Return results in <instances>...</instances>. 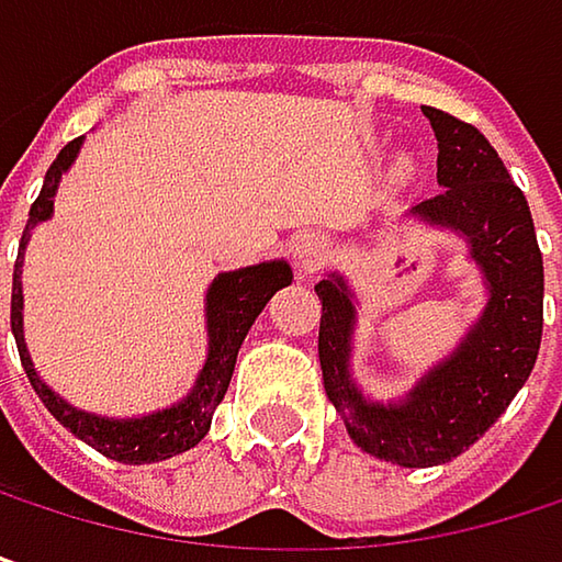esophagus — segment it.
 <instances>
[{
	"label": "esophagus",
	"mask_w": 562,
	"mask_h": 562,
	"mask_svg": "<svg viewBox=\"0 0 562 562\" xmlns=\"http://www.w3.org/2000/svg\"><path fill=\"white\" fill-rule=\"evenodd\" d=\"M325 257H328L325 237H318V234H302V237L295 240V263H299L302 273H315V270L325 263Z\"/></svg>",
	"instance_id": "esophagus-1"
}]
</instances>
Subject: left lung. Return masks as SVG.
Returning <instances> with one entry per match:
<instances>
[{
    "instance_id": "8db88e82",
    "label": "left lung",
    "mask_w": 562,
    "mask_h": 562,
    "mask_svg": "<svg viewBox=\"0 0 562 562\" xmlns=\"http://www.w3.org/2000/svg\"><path fill=\"white\" fill-rule=\"evenodd\" d=\"M423 116L436 133L442 191L409 214L465 237L488 289L485 312L403 400L374 403L351 378L355 292L338 273L315 285L325 393L364 452L403 469L446 465L479 442L530 378L543 331V257L524 191L472 123L436 106H423Z\"/></svg>"
}]
</instances>
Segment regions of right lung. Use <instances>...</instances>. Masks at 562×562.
I'll return each mask as SVG.
<instances>
[{
  "mask_svg": "<svg viewBox=\"0 0 562 562\" xmlns=\"http://www.w3.org/2000/svg\"><path fill=\"white\" fill-rule=\"evenodd\" d=\"M80 143H83V136L67 143L57 153V159L45 175L42 194L35 198V204L29 211V224H25L15 273H12V335H15L22 368H25L32 387L60 426H67L77 439H83L87 446H93L106 459H116L126 465L162 462V459H171L178 452H188L191 446H198L204 439V432L211 429V416L227 393L234 364H237V351H240L250 325L257 322L263 305L273 299V292L292 282V270L285 260H270V263H257V267H244V270L214 277L211 289H207V308H204L207 312V361H204L191 393L181 403H175L169 409H159V413H149V416H139V419H110V416H97V413H83V409L70 406L60 393L52 391L38 378V371L29 358V348H25V335H22V260H25V244L32 237V227L48 221L55 211L57 181L74 166Z\"/></svg>",
  "mask_w": 562,
  "mask_h": 562,
  "instance_id": "add662e5",
  "label": "right lung"
}]
</instances>
